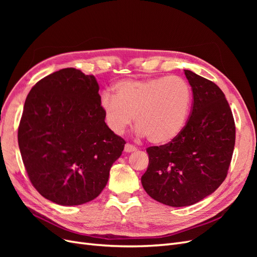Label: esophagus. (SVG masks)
<instances>
[{"label":"esophagus","instance_id":"obj_1","mask_svg":"<svg viewBox=\"0 0 257 257\" xmlns=\"http://www.w3.org/2000/svg\"><path fill=\"white\" fill-rule=\"evenodd\" d=\"M136 147H134L133 145H130V144H126L125 147H124V151H125L126 153H131V152H134L136 151Z\"/></svg>","mask_w":257,"mask_h":257}]
</instances>
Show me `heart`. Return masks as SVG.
Returning <instances> with one entry per match:
<instances>
[{
  "mask_svg": "<svg viewBox=\"0 0 257 257\" xmlns=\"http://www.w3.org/2000/svg\"><path fill=\"white\" fill-rule=\"evenodd\" d=\"M114 94L100 97L110 130L121 135L133 123L137 134L153 145H166L181 134L192 108V89L180 77L123 79L113 85Z\"/></svg>",
  "mask_w": 257,
  "mask_h": 257,
  "instance_id": "b5f03b06",
  "label": "heart"
}]
</instances>
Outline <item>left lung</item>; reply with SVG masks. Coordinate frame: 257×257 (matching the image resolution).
<instances>
[{"instance_id":"1","label":"left lung","mask_w":257,"mask_h":257,"mask_svg":"<svg viewBox=\"0 0 257 257\" xmlns=\"http://www.w3.org/2000/svg\"><path fill=\"white\" fill-rule=\"evenodd\" d=\"M193 91L190 119L173 142L147 149L142 177L148 195L170 207H186L212 194L227 176L236 127L228 102L217 85L184 69Z\"/></svg>"}]
</instances>
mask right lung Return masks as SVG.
<instances>
[{"label":"right lung","mask_w":257,"mask_h":257,"mask_svg":"<svg viewBox=\"0 0 257 257\" xmlns=\"http://www.w3.org/2000/svg\"><path fill=\"white\" fill-rule=\"evenodd\" d=\"M94 76L73 67L38 81L18 128L23 164L42 196L61 206L96 198L125 142L107 126Z\"/></svg>","instance_id":"add662e5"}]
</instances>
